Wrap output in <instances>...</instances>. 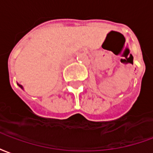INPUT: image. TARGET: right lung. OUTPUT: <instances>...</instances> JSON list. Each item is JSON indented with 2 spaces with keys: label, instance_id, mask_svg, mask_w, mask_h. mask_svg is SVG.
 Returning a JSON list of instances; mask_svg holds the SVG:
<instances>
[{
  "label": "right lung",
  "instance_id": "add662e5",
  "mask_svg": "<svg viewBox=\"0 0 153 153\" xmlns=\"http://www.w3.org/2000/svg\"><path fill=\"white\" fill-rule=\"evenodd\" d=\"M19 86H20V87H21V88H23V87H22V86H21V85H19Z\"/></svg>",
  "mask_w": 153,
  "mask_h": 153
}]
</instances>
